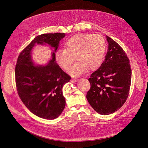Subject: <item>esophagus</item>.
I'll list each match as a JSON object with an SVG mask.
<instances>
[{
	"label": "esophagus",
	"instance_id": "obj_1",
	"mask_svg": "<svg viewBox=\"0 0 148 148\" xmlns=\"http://www.w3.org/2000/svg\"><path fill=\"white\" fill-rule=\"evenodd\" d=\"M78 80H78L77 79H71V82L72 83H74V82H77Z\"/></svg>",
	"mask_w": 148,
	"mask_h": 148
}]
</instances>
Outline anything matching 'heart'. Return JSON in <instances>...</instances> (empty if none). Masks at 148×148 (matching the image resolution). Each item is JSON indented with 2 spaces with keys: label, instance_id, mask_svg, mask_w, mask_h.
Instances as JSON below:
<instances>
[{
  "label": "heart",
  "instance_id": "obj_1",
  "mask_svg": "<svg viewBox=\"0 0 148 148\" xmlns=\"http://www.w3.org/2000/svg\"><path fill=\"white\" fill-rule=\"evenodd\" d=\"M106 49L104 38L100 35L79 34L72 36L65 44V49L58 50L55 58L58 65L68 71L76 58L78 62L71 69V73L76 76L98 69L103 63Z\"/></svg>",
  "mask_w": 148,
  "mask_h": 148
}]
</instances>
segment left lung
<instances>
[{
  "mask_svg": "<svg viewBox=\"0 0 148 148\" xmlns=\"http://www.w3.org/2000/svg\"><path fill=\"white\" fill-rule=\"evenodd\" d=\"M108 42L104 62L92 73L86 99L93 109L108 115L125 103L131 84L132 69L126 53L120 45L106 36Z\"/></svg>",
  "mask_w": 148,
  "mask_h": 148,
  "instance_id": "obj_1",
  "label": "left lung"
}]
</instances>
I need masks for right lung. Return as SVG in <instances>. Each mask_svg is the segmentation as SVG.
I'll list each match as a JSON object with an SVG mask.
<instances>
[{
	"instance_id": "1",
	"label": "right lung",
	"mask_w": 148,
	"mask_h": 148,
	"mask_svg": "<svg viewBox=\"0 0 148 148\" xmlns=\"http://www.w3.org/2000/svg\"><path fill=\"white\" fill-rule=\"evenodd\" d=\"M65 36L64 33L44 34L36 36L19 55L15 66V82L18 95L31 112L42 119L58 117L65 106L64 85L71 77L56 63L55 52ZM36 43H48L55 48L52 59L45 66H34L30 52Z\"/></svg>"
}]
</instances>
